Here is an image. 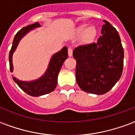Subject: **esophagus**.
<instances>
[{
	"label": "esophagus",
	"instance_id": "1",
	"mask_svg": "<svg viewBox=\"0 0 135 135\" xmlns=\"http://www.w3.org/2000/svg\"><path fill=\"white\" fill-rule=\"evenodd\" d=\"M72 52H73V50H72V47H68V55L69 56H72Z\"/></svg>",
	"mask_w": 135,
	"mask_h": 135
}]
</instances>
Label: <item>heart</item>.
I'll list each match as a JSON object with an SVG mask.
<instances>
[{
  "mask_svg": "<svg viewBox=\"0 0 135 135\" xmlns=\"http://www.w3.org/2000/svg\"><path fill=\"white\" fill-rule=\"evenodd\" d=\"M78 33L79 34H83L82 36V40L85 43H88L93 41L94 37H95L97 33L96 29L93 26H91L87 28V25H83L80 26L78 28Z\"/></svg>",
  "mask_w": 135,
  "mask_h": 135,
  "instance_id": "1",
  "label": "heart"
}]
</instances>
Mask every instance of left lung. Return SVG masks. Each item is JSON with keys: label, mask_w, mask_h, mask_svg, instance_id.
<instances>
[{"label": "left lung", "mask_w": 135, "mask_h": 135, "mask_svg": "<svg viewBox=\"0 0 135 135\" xmlns=\"http://www.w3.org/2000/svg\"><path fill=\"white\" fill-rule=\"evenodd\" d=\"M96 42L76 47V79L82 90L92 94L108 93L119 80L123 71L124 49L118 32L103 20Z\"/></svg>", "instance_id": "8db88e82"}]
</instances>
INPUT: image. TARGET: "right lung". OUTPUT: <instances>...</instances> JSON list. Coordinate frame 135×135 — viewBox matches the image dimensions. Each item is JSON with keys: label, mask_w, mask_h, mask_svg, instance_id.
I'll use <instances>...</instances> for the list:
<instances>
[{"label": "right lung", "mask_w": 135, "mask_h": 135, "mask_svg": "<svg viewBox=\"0 0 135 135\" xmlns=\"http://www.w3.org/2000/svg\"><path fill=\"white\" fill-rule=\"evenodd\" d=\"M40 27V25L39 24V22H35V24L28 25L27 27H23L16 34V35L13 38L12 47L9 53V66H10V71L11 72H13V64H12V56H13V52L16 50L19 41L30 31L33 30L34 28ZM67 58L68 49L67 47L65 46L59 52L53 55V56L51 57L47 70L40 78L31 81V82L22 81L13 76V79L22 90L31 96H40L45 94L50 93L51 92H53L56 88L57 82H58L57 78H58L60 69L64 61Z\"/></svg>", "instance_id": "add662e5"}]
</instances>
